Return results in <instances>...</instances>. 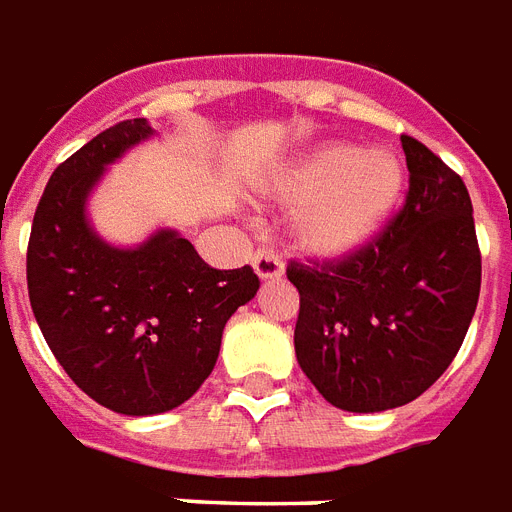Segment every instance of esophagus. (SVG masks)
Returning a JSON list of instances; mask_svg holds the SVG:
<instances>
[{"instance_id":"34e87169","label":"esophagus","mask_w":512,"mask_h":512,"mask_svg":"<svg viewBox=\"0 0 512 512\" xmlns=\"http://www.w3.org/2000/svg\"><path fill=\"white\" fill-rule=\"evenodd\" d=\"M252 268L255 274L263 279V282H274L279 276L285 274V266H282V257L276 255L274 249H257L255 257H252Z\"/></svg>"}]
</instances>
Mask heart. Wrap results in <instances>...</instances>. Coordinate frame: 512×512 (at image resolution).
Instances as JSON below:
<instances>
[{"label": "heart", "mask_w": 512, "mask_h": 512, "mask_svg": "<svg viewBox=\"0 0 512 512\" xmlns=\"http://www.w3.org/2000/svg\"><path fill=\"white\" fill-rule=\"evenodd\" d=\"M404 168L391 151H358L347 143H320L298 154L268 200L295 211L293 236L320 260H342L369 244L401 198Z\"/></svg>", "instance_id": "heart-1"}]
</instances>
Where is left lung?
<instances>
[{
	"instance_id": "left-lung-1",
	"label": "left lung",
	"mask_w": 512,
	"mask_h": 512,
	"mask_svg": "<svg viewBox=\"0 0 512 512\" xmlns=\"http://www.w3.org/2000/svg\"><path fill=\"white\" fill-rule=\"evenodd\" d=\"M410 192L391 225L342 263H290L301 295L295 358L347 412L404 407L442 377L480 295V249L461 176L401 135Z\"/></svg>"
}]
</instances>
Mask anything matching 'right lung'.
<instances>
[{"mask_svg": "<svg viewBox=\"0 0 512 512\" xmlns=\"http://www.w3.org/2000/svg\"><path fill=\"white\" fill-rule=\"evenodd\" d=\"M154 135L146 119L119 121L62 162L26 252L34 320L56 361L86 396L132 418L195 396L214 372L225 323L260 287L249 266H206L173 227L135 246L94 230L89 198L105 170Z\"/></svg>", "mask_w": 512, "mask_h": 512, "instance_id": "obj_1", "label": "right lung"}]
</instances>
